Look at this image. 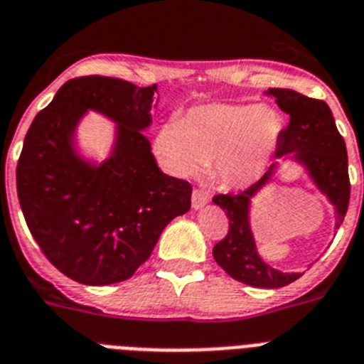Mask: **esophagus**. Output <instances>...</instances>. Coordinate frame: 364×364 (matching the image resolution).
<instances>
[{
	"mask_svg": "<svg viewBox=\"0 0 364 364\" xmlns=\"http://www.w3.org/2000/svg\"><path fill=\"white\" fill-rule=\"evenodd\" d=\"M209 202V196L203 191L196 188V191H192V208L194 209H202L205 203Z\"/></svg>",
	"mask_w": 364,
	"mask_h": 364,
	"instance_id": "esophagus-1",
	"label": "esophagus"
}]
</instances>
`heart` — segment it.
Returning <instances> with one entry per match:
<instances>
[{
    "label": "heart",
    "instance_id": "b5f03b06",
    "mask_svg": "<svg viewBox=\"0 0 364 364\" xmlns=\"http://www.w3.org/2000/svg\"><path fill=\"white\" fill-rule=\"evenodd\" d=\"M284 131L279 110L267 105L211 102L170 119L155 138V153L173 176H194L211 164L213 177L226 188L258 181Z\"/></svg>",
    "mask_w": 364,
    "mask_h": 364
}]
</instances>
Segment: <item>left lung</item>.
Returning a JSON list of instances; mask_svg holds the SVG:
<instances>
[{"label":"left lung","mask_w":364,"mask_h":364,"mask_svg":"<svg viewBox=\"0 0 364 364\" xmlns=\"http://www.w3.org/2000/svg\"><path fill=\"white\" fill-rule=\"evenodd\" d=\"M267 95L289 115V123L282 131L277 156L289 155L306 168L329 202L335 205L336 228L341 226L350 203V176L344 138L335 125V117L323 100L310 99L297 91L271 87ZM277 164H271L264 177L239 194H217L213 202L226 213L230 230L223 241L213 247V256L232 279L254 288H282L301 277L299 273H282L259 258L249 223L250 200L274 176Z\"/></svg>","instance_id":"left-lung-1"}]
</instances>
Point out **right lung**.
Returning a JSON list of instances; mask_svg holds the SVG:
<instances>
[{"mask_svg": "<svg viewBox=\"0 0 364 364\" xmlns=\"http://www.w3.org/2000/svg\"><path fill=\"white\" fill-rule=\"evenodd\" d=\"M155 100L156 84L80 76L59 87L26 134L16 166L23 218L50 264L80 284L131 279L166 224L191 209L192 187L161 172L141 132L151 125ZM87 109L118 125L114 149L100 165L74 147Z\"/></svg>", "mask_w": 364, "mask_h": 364, "instance_id": "right-lung-1", "label": "right lung"}]
</instances>
